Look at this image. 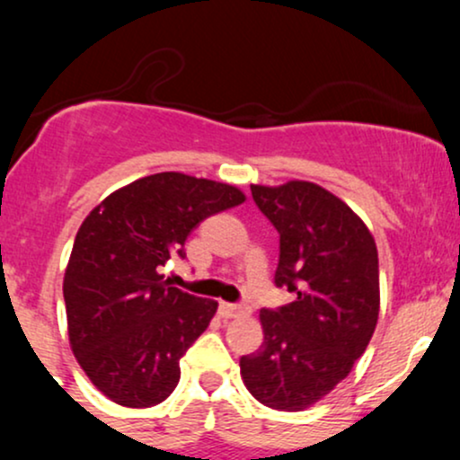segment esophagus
Segmentation results:
<instances>
[{
	"instance_id": "1",
	"label": "esophagus",
	"mask_w": 460,
	"mask_h": 460,
	"mask_svg": "<svg viewBox=\"0 0 460 460\" xmlns=\"http://www.w3.org/2000/svg\"><path fill=\"white\" fill-rule=\"evenodd\" d=\"M251 309L246 305H235V303H220V315L223 318H237V315H248Z\"/></svg>"
}]
</instances>
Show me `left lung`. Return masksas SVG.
Here are the masks:
<instances>
[{
  "instance_id": "1",
  "label": "left lung",
  "mask_w": 460,
  "mask_h": 460,
  "mask_svg": "<svg viewBox=\"0 0 460 460\" xmlns=\"http://www.w3.org/2000/svg\"><path fill=\"white\" fill-rule=\"evenodd\" d=\"M251 192L279 231L274 283L296 298L261 309L263 344L240 358V374L261 404L305 411L344 381L372 340L381 309L376 242L318 183H252Z\"/></svg>"
}]
</instances>
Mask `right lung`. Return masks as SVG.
Listing matches in <instances>:
<instances>
[{
    "label": "right lung",
    "instance_id": "right-lung-1",
    "mask_svg": "<svg viewBox=\"0 0 460 460\" xmlns=\"http://www.w3.org/2000/svg\"><path fill=\"white\" fill-rule=\"evenodd\" d=\"M240 188L157 172L105 197L86 216L65 270L68 341L91 383L120 406L146 409L177 387L186 355L218 303L164 281L190 231L244 203Z\"/></svg>",
    "mask_w": 460,
    "mask_h": 460
}]
</instances>
